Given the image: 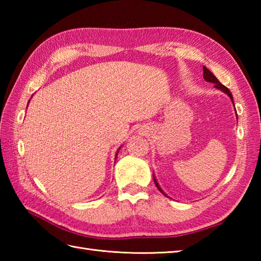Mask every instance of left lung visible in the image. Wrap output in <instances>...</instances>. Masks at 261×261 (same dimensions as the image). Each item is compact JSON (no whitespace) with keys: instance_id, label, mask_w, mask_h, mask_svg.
Returning a JSON list of instances; mask_svg holds the SVG:
<instances>
[{"instance_id":"1","label":"left lung","mask_w":261,"mask_h":261,"mask_svg":"<svg viewBox=\"0 0 261 261\" xmlns=\"http://www.w3.org/2000/svg\"><path fill=\"white\" fill-rule=\"evenodd\" d=\"M203 77H204V80L206 81V82L213 83L214 86H215L216 88H219V90H221V91H222V92H224L225 94H228L229 97L231 98L232 103H233V97H232V94H231V92H230L229 88H228V87H225L224 85L221 84L220 81H219L218 79H216V77H215V76H214L212 73H211V70H210V69H207L206 67H205V66H203ZM237 119H238V115H237ZM153 181H154V184H156V186H157L158 190H159L160 192H162L165 196H167V195H166V194L164 193V191L162 190V187L159 186V184H158V182H157L156 178H154V175H153ZM167 197H168V196H167Z\"/></svg>"}]
</instances>
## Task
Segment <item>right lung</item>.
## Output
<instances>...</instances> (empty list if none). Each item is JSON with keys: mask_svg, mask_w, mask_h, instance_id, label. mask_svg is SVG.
I'll return each mask as SVG.
<instances>
[{"mask_svg": "<svg viewBox=\"0 0 261 261\" xmlns=\"http://www.w3.org/2000/svg\"><path fill=\"white\" fill-rule=\"evenodd\" d=\"M28 104H29V103H28ZM120 149V148H119ZM118 152H119V150L118 151H116V156H118ZM116 156H115V158H116Z\"/></svg>", "mask_w": 261, "mask_h": 261, "instance_id": "obj_1", "label": "right lung"}]
</instances>
